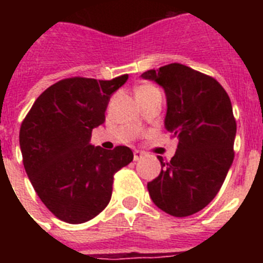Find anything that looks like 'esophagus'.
Masks as SVG:
<instances>
[{"label":"esophagus","mask_w":263,"mask_h":263,"mask_svg":"<svg viewBox=\"0 0 263 263\" xmlns=\"http://www.w3.org/2000/svg\"><path fill=\"white\" fill-rule=\"evenodd\" d=\"M143 157H145V154H143L142 152H138V150H136V152H134V160H136V162L141 160Z\"/></svg>","instance_id":"esophagus-1"}]
</instances>
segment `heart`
<instances>
[{
    "label": "heart",
    "mask_w": 263,
    "mask_h": 263,
    "mask_svg": "<svg viewBox=\"0 0 263 263\" xmlns=\"http://www.w3.org/2000/svg\"><path fill=\"white\" fill-rule=\"evenodd\" d=\"M155 92H159L155 87L153 85H142V87H139L136 92V96H145V95H152L155 93Z\"/></svg>",
    "instance_id": "b5f03b06"
}]
</instances>
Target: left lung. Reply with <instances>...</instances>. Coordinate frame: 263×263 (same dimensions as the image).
Here are the masks:
<instances>
[{
    "label": "left lung",
    "instance_id": "left-lung-1",
    "mask_svg": "<svg viewBox=\"0 0 263 263\" xmlns=\"http://www.w3.org/2000/svg\"><path fill=\"white\" fill-rule=\"evenodd\" d=\"M141 78L163 88L164 127L179 139L168 163L158 157L162 170L147 183L148 194L168 215H194L213 200L233 163L237 125L231 99L215 79L178 63Z\"/></svg>",
    "mask_w": 263,
    "mask_h": 263
}]
</instances>
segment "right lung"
Wrapping results in <instances>:
<instances>
[{
	"label": "right lung",
	"instance_id": "add662e5",
	"mask_svg": "<svg viewBox=\"0 0 263 263\" xmlns=\"http://www.w3.org/2000/svg\"><path fill=\"white\" fill-rule=\"evenodd\" d=\"M127 78L58 81L23 120L20 146L27 176L43 204L68 224L99 215L110 201L115 174L133 160L126 146L105 150L90 143L92 130L105 122L111 95Z\"/></svg>",
	"mask_w": 263,
	"mask_h": 263
}]
</instances>
